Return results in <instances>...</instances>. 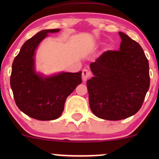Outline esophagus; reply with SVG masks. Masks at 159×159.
<instances>
[{"label": "esophagus", "instance_id": "1", "mask_svg": "<svg viewBox=\"0 0 159 159\" xmlns=\"http://www.w3.org/2000/svg\"><path fill=\"white\" fill-rule=\"evenodd\" d=\"M92 75H91V72L88 70L87 69H84L83 71H82V74H81V78L82 80L84 81H87L89 78H91Z\"/></svg>", "mask_w": 159, "mask_h": 159}]
</instances>
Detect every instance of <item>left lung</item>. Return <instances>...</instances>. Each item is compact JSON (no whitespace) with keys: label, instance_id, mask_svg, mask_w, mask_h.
<instances>
[{"label":"left lung","instance_id":"1","mask_svg":"<svg viewBox=\"0 0 159 159\" xmlns=\"http://www.w3.org/2000/svg\"><path fill=\"white\" fill-rule=\"evenodd\" d=\"M119 51L108 50L90 63L94 77L87 81L89 104L98 117L120 120L136 114L149 90V63L143 48L119 32Z\"/></svg>","mask_w":159,"mask_h":159}]
</instances>
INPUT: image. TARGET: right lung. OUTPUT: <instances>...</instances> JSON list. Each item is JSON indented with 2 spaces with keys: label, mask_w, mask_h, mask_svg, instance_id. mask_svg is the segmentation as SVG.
I'll list each match as a JSON object with an SVG mask.
<instances>
[{
  "label": "right lung",
  "mask_w": 159,
  "mask_h": 159,
  "mask_svg": "<svg viewBox=\"0 0 159 159\" xmlns=\"http://www.w3.org/2000/svg\"><path fill=\"white\" fill-rule=\"evenodd\" d=\"M58 31L59 29H51L37 33L24 43L12 63L10 86L16 105L38 120L57 119L63 113L66 98L82 81L81 72H61L47 78L35 72L36 47L47 34Z\"/></svg>",
  "instance_id": "add662e5"
}]
</instances>
